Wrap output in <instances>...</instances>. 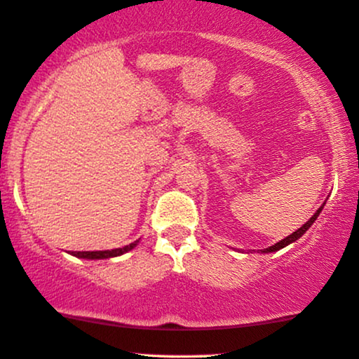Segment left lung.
Here are the masks:
<instances>
[{
  "instance_id": "8db88e82",
  "label": "left lung",
  "mask_w": 359,
  "mask_h": 359,
  "mask_svg": "<svg viewBox=\"0 0 359 359\" xmlns=\"http://www.w3.org/2000/svg\"><path fill=\"white\" fill-rule=\"evenodd\" d=\"M325 203H327V201H325ZM325 203H323V204L320 205V208H318V209L316 210V214H313V215H312V217H311V219H309V220H307V222H306V224H304L301 229H297V230H296V232H292L291 235H287V237H286V238L279 240V242H278V243H274V245H273V247H268V248H264V250H259V252H262V253H273V252H278V250H281V248H284V247H287V245H291V243H294V242H296V240H299V238H301V237H302V235H304V233H306L309 229H311V225H312L313 222H316V220H317V217H318V214H320V212H322V209H323V205H325Z\"/></svg>"
}]
</instances>
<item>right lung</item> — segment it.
<instances>
[{
    "mask_svg": "<svg viewBox=\"0 0 359 359\" xmlns=\"http://www.w3.org/2000/svg\"><path fill=\"white\" fill-rule=\"evenodd\" d=\"M139 240H135L134 243L126 245L122 248H114V250H100V252H70V255L76 258H83V259H107V258H114V257H121L127 252H130L132 248L137 247Z\"/></svg>",
    "mask_w": 359,
    "mask_h": 359,
    "instance_id": "1",
    "label": "right lung"
}]
</instances>
